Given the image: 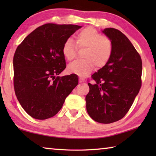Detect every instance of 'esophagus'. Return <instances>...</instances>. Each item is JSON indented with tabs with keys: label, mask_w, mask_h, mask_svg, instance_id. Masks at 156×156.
Masks as SVG:
<instances>
[{
	"label": "esophagus",
	"mask_w": 156,
	"mask_h": 156,
	"mask_svg": "<svg viewBox=\"0 0 156 156\" xmlns=\"http://www.w3.org/2000/svg\"><path fill=\"white\" fill-rule=\"evenodd\" d=\"M84 80H83V78H79V83H84Z\"/></svg>",
	"instance_id": "1"
}]
</instances>
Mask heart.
<instances>
[{
    "mask_svg": "<svg viewBox=\"0 0 156 156\" xmlns=\"http://www.w3.org/2000/svg\"><path fill=\"white\" fill-rule=\"evenodd\" d=\"M76 45L79 49H85L83 60L73 62L68 66L67 71L81 77L89 75L96 66L102 68L109 61L113 53L112 40L107 36H102L98 31L88 27L79 31L76 36ZM63 56L68 60H72L76 56V44L69 38L63 44Z\"/></svg>",
    "mask_w": 156,
    "mask_h": 156,
    "instance_id": "b5f03b06",
    "label": "heart"
}]
</instances>
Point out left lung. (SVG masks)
Listing matches in <instances>:
<instances>
[{
	"mask_svg": "<svg viewBox=\"0 0 156 156\" xmlns=\"http://www.w3.org/2000/svg\"><path fill=\"white\" fill-rule=\"evenodd\" d=\"M112 40L113 53L107 64L91 76L86 107L97 122L120 120L130 109L142 85L141 57L125 34L114 28L102 31Z\"/></svg>",
	"mask_w": 156,
	"mask_h": 156,
	"instance_id": "obj_1",
	"label": "left lung"
}]
</instances>
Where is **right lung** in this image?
Returning a JSON list of instances; mask_svg holds the SVG:
<instances>
[{"label":"right lung","instance_id":"right-lung-1","mask_svg":"<svg viewBox=\"0 0 156 156\" xmlns=\"http://www.w3.org/2000/svg\"><path fill=\"white\" fill-rule=\"evenodd\" d=\"M80 27L47 23L29 34L16 48L13 59L14 91L31 117L45 120L54 116L78 84L74 73L58 75L66 68L63 44Z\"/></svg>","mask_w":156,"mask_h":156}]
</instances>
